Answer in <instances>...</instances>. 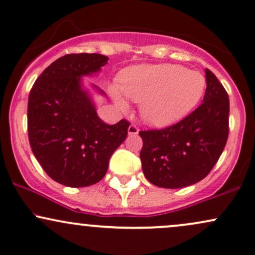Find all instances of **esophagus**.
<instances>
[{
	"label": "esophagus",
	"mask_w": 255,
	"mask_h": 255,
	"mask_svg": "<svg viewBox=\"0 0 255 255\" xmlns=\"http://www.w3.org/2000/svg\"><path fill=\"white\" fill-rule=\"evenodd\" d=\"M137 133H139V128H137L135 125H130L129 127H128V134H129V135H136Z\"/></svg>",
	"instance_id": "1"
}]
</instances>
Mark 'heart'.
I'll return each instance as SVG.
<instances>
[{"label": "heart", "instance_id": "b5f03b06", "mask_svg": "<svg viewBox=\"0 0 255 255\" xmlns=\"http://www.w3.org/2000/svg\"><path fill=\"white\" fill-rule=\"evenodd\" d=\"M206 90L201 73L178 64H140L126 69L111 97L119 109L127 110L128 97L140 104L147 125L163 128L176 124L197 108Z\"/></svg>", "mask_w": 255, "mask_h": 255}]
</instances>
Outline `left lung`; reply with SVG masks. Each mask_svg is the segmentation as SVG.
Segmentation results:
<instances>
[{
    "instance_id": "obj_1",
    "label": "left lung",
    "mask_w": 255,
    "mask_h": 255,
    "mask_svg": "<svg viewBox=\"0 0 255 255\" xmlns=\"http://www.w3.org/2000/svg\"><path fill=\"white\" fill-rule=\"evenodd\" d=\"M203 104L178 124L144 130L142 172L162 188H182L203 180L221 157L229 134V97L216 75L205 69Z\"/></svg>"
}]
</instances>
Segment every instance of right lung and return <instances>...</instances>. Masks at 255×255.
Instances as JSON below:
<instances>
[{
    "instance_id": "add662e5",
    "label": "right lung",
    "mask_w": 255,
    "mask_h": 255,
    "mask_svg": "<svg viewBox=\"0 0 255 255\" xmlns=\"http://www.w3.org/2000/svg\"><path fill=\"white\" fill-rule=\"evenodd\" d=\"M101 54H71L57 58L37 79L28 96V140L44 171L68 187H87L107 174L114 151L127 137L129 122L107 125L98 118L84 77L108 63ZM91 90L105 93L96 85Z\"/></svg>"
}]
</instances>
